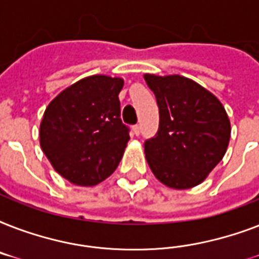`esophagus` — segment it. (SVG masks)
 I'll list each match as a JSON object with an SVG mask.
<instances>
[{
    "label": "esophagus",
    "instance_id": "obj_1",
    "mask_svg": "<svg viewBox=\"0 0 259 259\" xmlns=\"http://www.w3.org/2000/svg\"><path fill=\"white\" fill-rule=\"evenodd\" d=\"M133 133L136 134V136H140V133H141V126H140V125H134L133 126Z\"/></svg>",
    "mask_w": 259,
    "mask_h": 259
}]
</instances>
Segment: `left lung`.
<instances>
[{
  "mask_svg": "<svg viewBox=\"0 0 259 259\" xmlns=\"http://www.w3.org/2000/svg\"><path fill=\"white\" fill-rule=\"evenodd\" d=\"M160 110L156 137L145 156L158 181L173 189L196 187L226 154L231 125L212 93L181 75H144Z\"/></svg>",
  "mask_w": 259,
  "mask_h": 259,
  "instance_id": "left-lung-1",
  "label": "left lung"
}]
</instances>
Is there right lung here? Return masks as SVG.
<instances>
[{
    "mask_svg": "<svg viewBox=\"0 0 259 259\" xmlns=\"http://www.w3.org/2000/svg\"><path fill=\"white\" fill-rule=\"evenodd\" d=\"M122 87V78L93 75L47 106L40 146L54 169L72 184L93 187L117 169L130 140L121 121Z\"/></svg>",
    "mask_w": 259,
    "mask_h": 259,
    "instance_id": "add662e5",
    "label": "right lung"
}]
</instances>
